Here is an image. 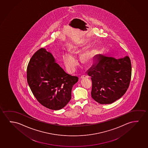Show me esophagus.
I'll return each instance as SVG.
<instances>
[{
	"mask_svg": "<svg viewBox=\"0 0 148 148\" xmlns=\"http://www.w3.org/2000/svg\"><path fill=\"white\" fill-rule=\"evenodd\" d=\"M88 77L87 75H82L81 77V79H84V78H88Z\"/></svg>",
	"mask_w": 148,
	"mask_h": 148,
	"instance_id": "obj_1",
	"label": "esophagus"
}]
</instances>
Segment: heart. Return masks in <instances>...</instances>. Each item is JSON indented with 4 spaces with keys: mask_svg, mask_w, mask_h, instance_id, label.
<instances>
[{
    "mask_svg": "<svg viewBox=\"0 0 148 148\" xmlns=\"http://www.w3.org/2000/svg\"><path fill=\"white\" fill-rule=\"evenodd\" d=\"M69 51L72 54H77L81 51L80 46L78 45L70 46ZM62 59L67 71L69 73H74L78 64V62L76 59L72 55L68 53H65L63 55ZM81 60L84 64H88L91 62L92 56L89 53L85 52L82 55Z\"/></svg>",
    "mask_w": 148,
    "mask_h": 148,
    "instance_id": "1",
    "label": "heart"
}]
</instances>
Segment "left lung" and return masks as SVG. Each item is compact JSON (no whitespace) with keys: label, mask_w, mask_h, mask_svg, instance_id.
<instances>
[{"label":"left lung","mask_w":148,"mask_h":148,"mask_svg":"<svg viewBox=\"0 0 148 148\" xmlns=\"http://www.w3.org/2000/svg\"><path fill=\"white\" fill-rule=\"evenodd\" d=\"M87 71L91 77V96L100 104H110L121 98L129 87L131 77L129 57L116 59L99 54Z\"/></svg>","instance_id":"1"}]
</instances>
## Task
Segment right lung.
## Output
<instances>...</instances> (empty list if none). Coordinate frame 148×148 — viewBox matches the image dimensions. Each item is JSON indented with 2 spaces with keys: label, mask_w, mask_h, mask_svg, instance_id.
<instances>
[{
  "label": "right lung",
  "mask_w": 148,
  "mask_h": 148,
  "mask_svg": "<svg viewBox=\"0 0 148 148\" xmlns=\"http://www.w3.org/2000/svg\"><path fill=\"white\" fill-rule=\"evenodd\" d=\"M78 79L65 73L44 48L34 54L27 66V82L34 96L43 106L53 110H60L69 103L73 86Z\"/></svg>",
  "instance_id": "right-lung-1"
}]
</instances>
